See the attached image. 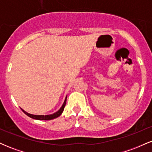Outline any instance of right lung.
Instances as JSON below:
<instances>
[{"mask_svg":"<svg viewBox=\"0 0 152 152\" xmlns=\"http://www.w3.org/2000/svg\"><path fill=\"white\" fill-rule=\"evenodd\" d=\"M66 98H67V96H66V99L65 100H64V104H62L61 107L59 109L58 111H56V112L53 113V114H48V115H34V114H29V113L26 112V111H24L23 109H21V110L23 111L25 114L27 115V116H28L29 117L32 118H34V119H37V120H51V119H53V118H56L57 117H58L59 116H60L61 114H62L63 111H64V107H65L66 106Z\"/></svg>","mask_w":152,"mask_h":152,"instance_id":"obj_1","label":"right lung"}]
</instances>
